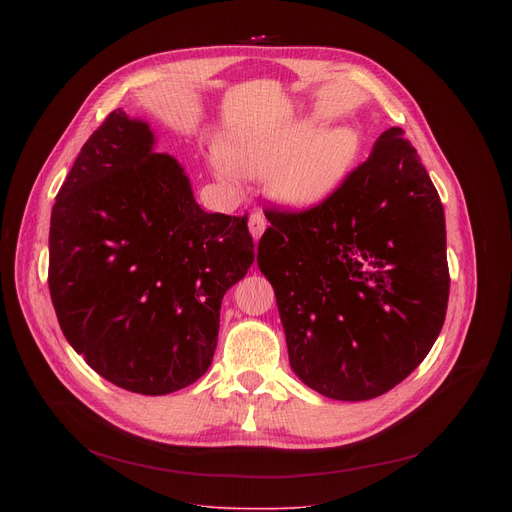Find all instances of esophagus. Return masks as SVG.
<instances>
[{
  "mask_svg": "<svg viewBox=\"0 0 512 512\" xmlns=\"http://www.w3.org/2000/svg\"><path fill=\"white\" fill-rule=\"evenodd\" d=\"M265 226H267V220H265V215L261 211H253L249 215V230H251L255 240L261 238V234L265 232Z\"/></svg>",
  "mask_w": 512,
  "mask_h": 512,
  "instance_id": "34e87169",
  "label": "esophagus"
}]
</instances>
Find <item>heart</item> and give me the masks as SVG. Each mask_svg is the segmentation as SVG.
I'll list each match as a JSON object with an SVG mask.
<instances>
[{
    "instance_id": "heart-1",
    "label": "heart",
    "mask_w": 512,
    "mask_h": 512,
    "mask_svg": "<svg viewBox=\"0 0 512 512\" xmlns=\"http://www.w3.org/2000/svg\"><path fill=\"white\" fill-rule=\"evenodd\" d=\"M359 151L353 130L336 128L313 137L309 124L247 141L230 153L215 149L211 166L222 180L236 184L240 174H272L274 193L290 205H315L326 199L351 170Z\"/></svg>"
}]
</instances>
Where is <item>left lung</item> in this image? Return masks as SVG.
Instances as JSON below:
<instances>
[{
  "label": "left lung",
  "mask_w": 512,
  "mask_h": 512,
  "mask_svg": "<svg viewBox=\"0 0 512 512\" xmlns=\"http://www.w3.org/2000/svg\"><path fill=\"white\" fill-rule=\"evenodd\" d=\"M265 218L257 263L309 388L369 400L419 367L444 326L450 274L444 209L402 128L324 201Z\"/></svg>",
  "instance_id": "1"
}]
</instances>
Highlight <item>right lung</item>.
<instances>
[{
    "mask_svg": "<svg viewBox=\"0 0 512 512\" xmlns=\"http://www.w3.org/2000/svg\"><path fill=\"white\" fill-rule=\"evenodd\" d=\"M253 261L247 215L203 211L178 161L122 110L80 149L51 211L60 328L101 378L137 394L209 369L224 294Z\"/></svg>",
    "mask_w": 512,
    "mask_h": 512,
    "instance_id": "obj_1",
    "label": "right lung"
}]
</instances>
